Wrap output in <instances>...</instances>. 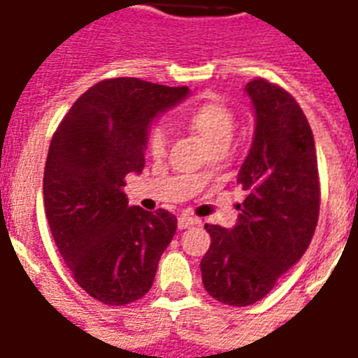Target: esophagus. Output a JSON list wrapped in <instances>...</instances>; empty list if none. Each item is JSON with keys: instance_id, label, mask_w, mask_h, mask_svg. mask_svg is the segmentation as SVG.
<instances>
[{"instance_id": "esophagus-1", "label": "esophagus", "mask_w": 358, "mask_h": 358, "mask_svg": "<svg viewBox=\"0 0 358 358\" xmlns=\"http://www.w3.org/2000/svg\"><path fill=\"white\" fill-rule=\"evenodd\" d=\"M196 224H201V221L196 217H191L187 213H182L178 217V229L184 230V229H189V227H196Z\"/></svg>"}]
</instances>
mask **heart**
<instances>
[{
  "instance_id": "heart-1",
  "label": "heart",
  "mask_w": 358,
  "mask_h": 358,
  "mask_svg": "<svg viewBox=\"0 0 358 358\" xmlns=\"http://www.w3.org/2000/svg\"><path fill=\"white\" fill-rule=\"evenodd\" d=\"M185 122L189 128L206 143L213 152L227 148L230 145L232 134L236 128V117L232 109L215 96L202 98L201 102L193 103L185 111ZM169 131L163 124H154L146 134V152L152 157H162L167 150ZM206 171L196 173V176H204Z\"/></svg>"
}]
</instances>
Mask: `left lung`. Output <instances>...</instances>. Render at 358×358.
Instances as JSON below:
<instances>
[{
	"mask_svg": "<svg viewBox=\"0 0 358 358\" xmlns=\"http://www.w3.org/2000/svg\"><path fill=\"white\" fill-rule=\"evenodd\" d=\"M256 129L238 184L247 193L234 229L206 224L202 284L230 306L266 297L310 245L320 217L317 156L310 124L288 91L256 78L247 83Z\"/></svg>",
	"mask_w": 358,
	"mask_h": 358,
	"instance_id": "left-lung-1",
	"label": "left lung"
}]
</instances>
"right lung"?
<instances>
[{
  "mask_svg": "<svg viewBox=\"0 0 358 358\" xmlns=\"http://www.w3.org/2000/svg\"><path fill=\"white\" fill-rule=\"evenodd\" d=\"M187 87L111 78L83 92L55 129L44 167V210L59 252L87 294L109 306L148 294L176 232L167 210L128 206L122 187L145 167L148 124Z\"/></svg>",
  "mask_w": 358,
  "mask_h": 358,
  "instance_id": "add662e5",
  "label": "right lung"
}]
</instances>
